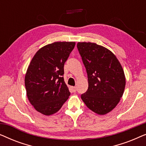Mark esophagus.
Returning <instances> with one entry per match:
<instances>
[{"label":"esophagus","mask_w":146,"mask_h":146,"mask_svg":"<svg viewBox=\"0 0 146 146\" xmlns=\"http://www.w3.org/2000/svg\"><path fill=\"white\" fill-rule=\"evenodd\" d=\"M70 88L72 89V90L74 92H76V86H71Z\"/></svg>","instance_id":"esophagus-1"}]
</instances>
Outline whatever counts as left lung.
Wrapping results in <instances>:
<instances>
[{
    "label": "left lung",
    "mask_w": 146,
    "mask_h": 146,
    "mask_svg": "<svg viewBox=\"0 0 146 146\" xmlns=\"http://www.w3.org/2000/svg\"><path fill=\"white\" fill-rule=\"evenodd\" d=\"M77 48L86 69L88 88L81 98L86 106L105 115L117 105L125 86L124 72L114 54L92 42H78Z\"/></svg>",
    "instance_id": "1"
}]
</instances>
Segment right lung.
<instances>
[{
	"mask_svg": "<svg viewBox=\"0 0 146 146\" xmlns=\"http://www.w3.org/2000/svg\"><path fill=\"white\" fill-rule=\"evenodd\" d=\"M75 42H55L40 48L25 74L28 99L36 110L45 115L56 113L70 92L64 80V66Z\"/></svg>",
	"mask_w": 146,
	"mask_h": 146,
	"instance_id": "right-lung-1",
	"label": "right lung"
}]
</instances>
